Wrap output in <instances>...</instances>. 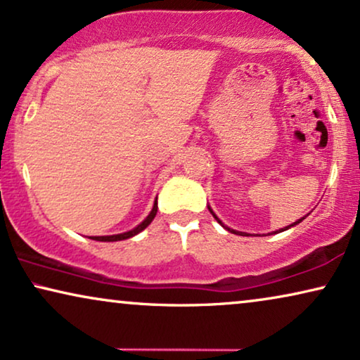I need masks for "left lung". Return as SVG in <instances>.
<instances>
[{
  "mask_svg": "<svg viewBox=\"0 0 360 360\" xmlns=\"http://www.w3.org/2000/svg\"><path fill=\"white\" fill-rule=\"evenodd\" d=\"M208 210H210V212H212V208H210V207H208ZM212 214H213V217H214V218H217V221H218V223H220V225H221L223 228H226V230H228V231H231V233H236V235H241V236H245V235H243V233H241V231H235V230H231V228H228V226H225V225H223V223H221L220 220H218V217H217V214H214L213 212H212ZM304 218H306V217H302V218H301V220H297L296 223H292V225H289V226H286V228H281V230H279V231H284V230H288V228H291V226H294V225H297V223H301L302 220H304ZM274 233H276V231H274Z\"/></svg>",
  "mask_w": 360,
  "mask_h": 360,
  "instance_id": "left-lung-1",
  "label": "left lung"
}]
</instances>
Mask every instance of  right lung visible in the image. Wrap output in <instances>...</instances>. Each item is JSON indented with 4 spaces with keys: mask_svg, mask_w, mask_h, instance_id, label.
Here are the masks:
<instances>
[{
    "mask_svg": "<svg viewBox=\"0 0 360 360\" xmlns=\"http://www.w3.org/2000/svg\"><path fill=\"white\" fill-rule=\"evenodd\" d=\"M157 200H155V203H153V208H152V212H150V214H148V217L146 218V220H143L142 223H140L139 226H135L134 230H130V231H125V233H120V235H110V236H92V240H97V241H120V240H127V238H132V236H135L137 235V233H140L142 230H146V228L150 225L152 223V220L153 218H155V214H157Z\"/></svg>",
    "mask_w": 360,
    "mask_h": 360,
    "instance_id": "right-lung-1",
    "label": "right lung"
}]
</instances>
